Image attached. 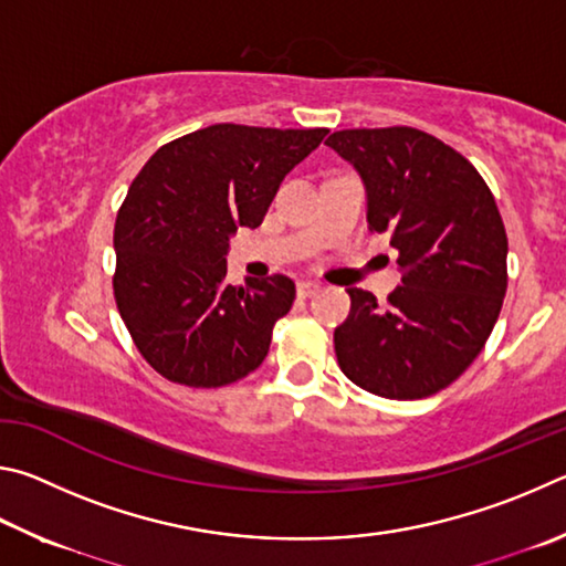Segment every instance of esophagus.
<instances>
[{"label":"esophagus","mask_w":566,"mask_h":566,"mask_svg":"<svg viewBox=\"0 0 566 566\" xmlns=\"http://www.w3.org/2000/svg\"><path fill=\"white\" fill-rule=\"evenodd\" d=\"M318 291H321V283H315V281H301L298 283L301 298H311V295H315Z\"/></svg>","instance_id":"34e87169"}]
</instances>
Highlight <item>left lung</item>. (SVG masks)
Segmentation results:
<instances>
[{"mask_svg": "<svg viewBox=\"0 0 566 566\" xmlns=\"http://www.w3.org/2000/svg\"><path fill=\"white\" fill-rule=\"evenodd\" d=\"M368 193L370 231L390 233L402 285L388 303L348 289L335 328L345 378L390 400L440 392L470 368L507 293V233L494 196L468 158L412 126L328 136Z\"/></svg>", "mask_w": 566, "mask_h": 566, "instance_id": "obj_1", "label": "left lung"}]
</instances>
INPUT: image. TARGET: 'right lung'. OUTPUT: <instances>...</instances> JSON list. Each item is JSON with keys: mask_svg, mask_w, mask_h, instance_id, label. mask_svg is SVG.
Instances as JSON below:
<instances>
[{"mask_svg": "<svg viewBox=\"0 0 566 566\" xmlns=\"http://www.w3.org/2000/svg\"><path fill=\"white\" fill-rule=\"evenodd\" d=\"M328 128L213 124L166 144L128 186L114 226V298L138 353L166 380L221 388L265 360L291 311L289 275L226 281L228 241L255 228L277 186Z\"/></svg>", "mask_w": 566, "mask_h": 566, "instance_id": "obj_1", "label": "right lung"}]
</instances>
